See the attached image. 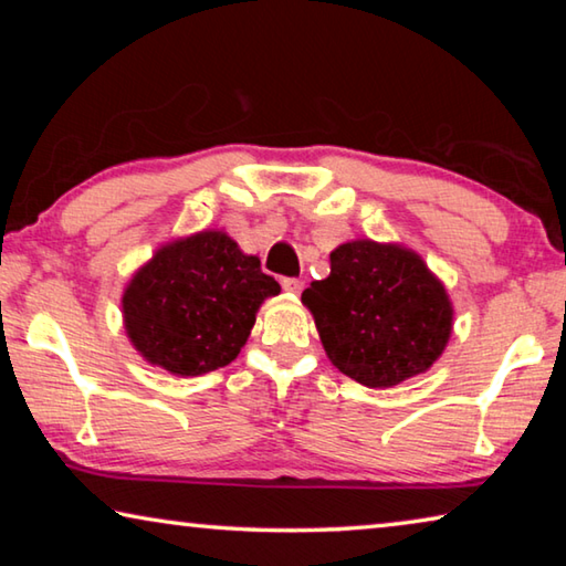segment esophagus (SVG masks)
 Returning a JSON list of instances; mask_svg holds the SVG:
<instances>
[{
	"mask_svg": "<svg viewBox=\"0 0 566 566\" xmlns=\"http://www.w3.org/2000/svg\"><path fill=\"white\" fill-rule=\"evenodd\" d=\"M282 286H284L286 294L296 296V294L304 290V282L302 280H294V276H286V280H282Z\"/></svg>",
	"mask_w": 566,
	"mask_h": 566,
	"instance_id": "esophagus-1",
	"label": "esophagus"
}]
</instances>
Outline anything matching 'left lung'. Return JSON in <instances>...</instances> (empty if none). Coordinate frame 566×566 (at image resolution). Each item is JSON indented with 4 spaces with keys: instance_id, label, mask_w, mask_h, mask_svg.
Returning <instances> with one entry per match:
<instances>
[{
    "instance_id": "1",
    "label": "left lung",
    "mask_w": 566,
    "mask_h": 566,
    "mask_svg": "<svg viewBox=\"0 0 566 566\" xmlns=\"http://www.w3.org/2000/svg\"><path fill=\"white\" fill-rule=\"evenodd\" d=\"M302 304L334 367L371 389L424 375L454 327L444 282L397 242L339 244L329 254V276L306 286Z\"/></svg>"
}]
</instances>
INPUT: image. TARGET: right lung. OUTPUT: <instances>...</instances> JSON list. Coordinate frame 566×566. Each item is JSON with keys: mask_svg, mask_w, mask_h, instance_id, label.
I'll return each instance as SVG.
<instances>
[{"mask_svg": "<svg viewBox=\"0 0 566 566\" xmlns=\"http://www.w3.org/2000/svg\"><path fill=\"white\" fill-rule=\"evenodd\" d=\"M282 286L224 229L169 239L132 274L122 322L139 357L177 377L227 367Z\"/></svg>", "mask_w": 566, "mask_h": 566, "instance_id": "1", "label": "right lung"}]
</instances>
